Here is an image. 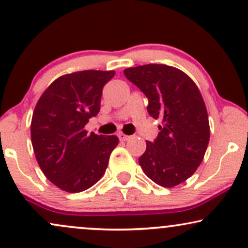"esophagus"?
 I'll use <instances>...</instances> for the list:
<instances>
[{"label": "esophagus", "instance_id": "obj_1", "mask_svg": "<svg viewBox=\"0 0 248 248\" xmlns=\"http://www.w3.org/2000/svg\"><path fill=\"white\" fill-rule=\"evenodd\" d=\"M118 137H119V139H120V141H127V140H128V139L130 138L129 135L124 134V133H119Z\"/></svg>", "mask_w": 248, "mask_h": 248}]
</instances>
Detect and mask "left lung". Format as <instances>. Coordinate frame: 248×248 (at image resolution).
I'll return each mask as SVG.
<instances>
[{
  "label": "left lung",
  "mask_w": 248,
  "mask_h": 248,
  "mask_svg": "<svg viewBox=\"0 0 248 248\" xmlns=\"http://www.w3.org/2000/svg\"><path fill=\"white\" fill-rule=\"evenodd\" d=\"M124 74L147 96L149 115L162 120L139 164L155 184L178 186L198 170L208 146V115L199 88L182 70L166 64L127 68Z\"/></svg>",
  "instance_id": "8db88e82"
}]
</instances>
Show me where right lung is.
Instances as JSON below:
<instances>
[{"mask_svg":"<svg viewBox=\"0 0 248 248\" xmlns=\"http://www.w3.org/2000/svg\"><path fill=\"white\" fill-rule=\"evenodd\" d=\"M114 70L62 75L43 92L32 113L31 135L41 170L60 189L91 188L106 172L116 135L88 134L84 126L100 111L102 88Z\"/></svg>","mask_w":248,"mask_h":248,"instance_id":"1","label":"right lung"}]
</instances>
